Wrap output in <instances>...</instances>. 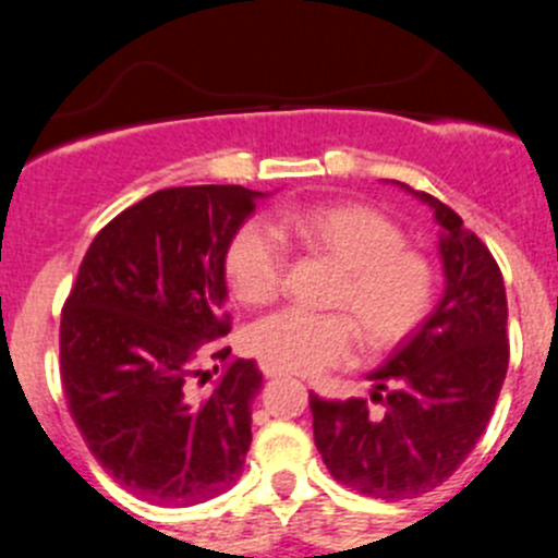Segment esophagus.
<instances>
[{
	"label": "esophagus",
	"mask_w": 558,
	"mask_h": 558,
	"mask_svg": "<svg viewBox=\"0 0 558 558\" xmlns=\"http://www.w3.org/2000/svg\"><path fill=\"white\" fill-rule=\"evenodd\" d=\"M262 373H264V376H267V378H275V376H283V373H280V371H278V367H272V365H264V362H262Z\"/></svg>",
	"instance_id": "34e87169"
}]
</instances>
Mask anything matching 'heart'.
<instances>
[{"label": "heart", "mask_w": 558, "mask_h": 558, "mask_svg": "<svg viewBox=\"0 0 558 558\" xmlns=\"http://www.w3.org/2000/svg\"><path fill=\"white\" fill-rule=\"evenodd\" d=\"M283 229L313 256L338 269L329 307H300L264 316L245 335L253 356L280 373L313 376L351 356L354 335L371 351H387L409 338L430 313L436 296L434 262L405 245L389 215L367 204H324L283 218ZM231 294L245 305H267L286 275V242L272 223L247 218L223 253Z\"/></svg>", "instance_id": "heart-1"}]
</instances>
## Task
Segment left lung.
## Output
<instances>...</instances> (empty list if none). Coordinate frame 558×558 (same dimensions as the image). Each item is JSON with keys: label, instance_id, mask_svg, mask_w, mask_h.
<instances>
[{"label": "left lung", "instance_id": "1", "mask_svg": "<svg viewBox=\"0 0 558 558\" xmlns=\"http://www.w3.org/2000/svg\"><path fill=\"white\" fill-rule=\"evenodd\" d=\"M441 226L447 289L436 311L392 351L371 400H324L311 392L313 439L329 474L373 499H411L439 488L488 428L510 362L501 269L461 215L428 193Z\"/></svg>", "mask_w": 558, "mask_h": 558}]
</instances>
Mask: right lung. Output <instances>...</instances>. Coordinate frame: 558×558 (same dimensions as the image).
<instances>
[{
    "instance_id": "add662e5",
    "label": "right lung",
    "mask_w": 558,
    "mask_h": 558,
    "mask_svg": "<svg viewBox=\"0 0 558 558\" xmlns=\"http://www.w3.org/2000/svg\"><path fill=\"white\" fill-rule=\"evenodd\" d=\"M262 196L193 185L142 198L97 231L64 300L68 409L97 463L138 499L187 507L240 480L262 371L234 360L202 389L198 360L231 354L223 253Z\"/></svg>"
}]
</instances>
